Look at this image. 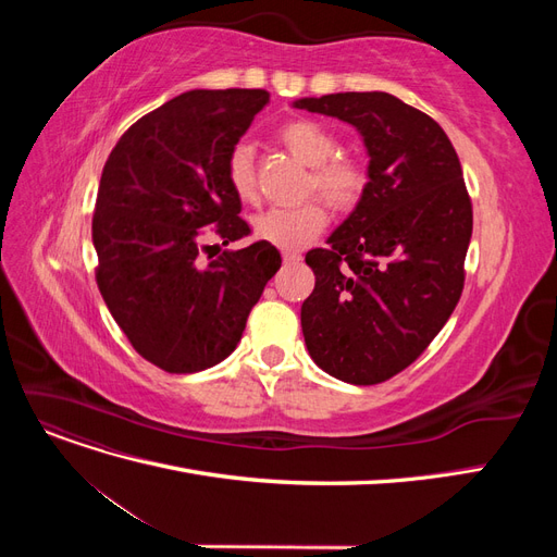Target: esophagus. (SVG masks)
<instances>
[{"mask_svg": "<svg viewBox=\"0 0 557 557\" xmlns=\"http://www.w3.org/2000/svg\"><path fill=\"white\" fill-rule=\"evenodd\" d=\"M301 260V252H297V250H285L283 252V262L285 264H297Z\"/></svg>", "mask_w": 557, "mask_h": 557, "instance_id": "esophagus-1", "label": "esophagus"}]
</instances>
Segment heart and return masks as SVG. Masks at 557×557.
Masks as SVG:
<instances>
[{
	"label": "heart",
	"mask_w": 557,
	"mask_h": 557,
	"mask_svg": "<svg viewBox=\"0 0 557 557\" xmlns=\"http://www.w3.org/2000/svg\"><path fill=\"white\" fill-rule=\"evenodd\" d=\"M281 141L290 153L311 166L307 190H315L336 209L358 205L367 188V172L358 160L339 158V139L313 121H293L281 127ZM225 176L232 193L242 201L258 197L256 164L248 144H237L227 156ZM327 225V213L318 201L297 207H274L252 221V232L260 242L281 250H299L309 246Z\"/></svg>",
	"instance_id": "b5f03b06"
}]
</instances>
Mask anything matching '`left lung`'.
Masks as SVG:
<instances>
[{"label": "left lung", "instance_id": "left-lung-1", "mask_svg": "<svg viewBox=\"0 0 557 557\" xmlns=\"http://www.w3.org/2000/svg\"><path fill=\"white\" fill-rule=\"evenodd\" d=\"M295 109L339 117L367 150V188L327 244L307 252L315 288L301 305L311 360L374 385L407 369L462 295L471 201L446 132L387 92L301 97Z\"/></svg>", "mask_w": 557, "mask_h": 557}]
</instances>
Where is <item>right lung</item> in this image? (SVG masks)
Returning a JSON list of instances; mask_svg holds the SVG:
<instances>
[{
  "label": "right lung",
  "mask_w": 557,
  "mask_h": 557,
  "mask_svg": "<svg viewBox=\"0 0 557 557\" xmlns=\"http://www.w3.org/2000/svg\"><path fill=\"white\" fill-rule=\"evenodd\" d=\"M269 104L264 90H190L139 117L115 144L92 215L97 285L134 350L170 374L223 362L281 252L267 242L201 267L199 230L223 246L250 232L232 193L230 150Z\"/></svg>",
  "instance_id": "1"
}]
</instances>
